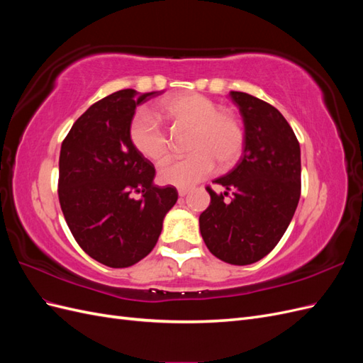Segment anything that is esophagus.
<instances>
[{"instance_id":"esophagus-1","label":"esophagus","mask_w":363,"mask_h":363,"mask_svg":"<svg viewBox=\"0 0 363 363\" xmlns=\"http://www.w3.org/2000/svg\"><path fill=\"white\" fill-rule=\"evenodd\" d=\"M188 194H189V189H188V188H180V189H179V195H180V196H186Z\"/></svg>"}]
</instances>
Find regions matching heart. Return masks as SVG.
Here are the masks:
<instances>
[{
	"label": "heart",
	"mask_w": 363,
	"mask_h": 363,
	"mask_svg": "<svg viewBox=\"0 0 363 363\" xmlns=\"http://www.w3.org/2000/svg\"><path fill=\"white\" fill-rule=\"evenodd\" d=\"M157 116L175 128H191L188 140L189 157L164 164L159 180L175 188L191 186L208 177L219 167L233 164L242 152L244 131L235 115L218 111V106L201 94L177 92L163 96L157 103ZM128 138L142 157L163 163L169 157V139L157 118L145 108L138 111L130 121Z\"/></svg>",
	"instance_id": "obj_1"
}]
</instances>
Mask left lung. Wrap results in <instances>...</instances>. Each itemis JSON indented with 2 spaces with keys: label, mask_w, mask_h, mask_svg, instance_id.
<instances>
[{
  "label": "left lung",
  "mask_w": 363,
  "mask_h": 363,
  "mask_svg": "<svg viewBox=\"0 0 363 363\" xmlns=\"http://www.w3.org/2000/svg\"><path fill=\"white\" fill-rule=\"evenodd\" d=\"M244 121V156L211 188L200 232L213 256L232 265L265 257L286 232L301 189L300 144L276 107L245 92H230ZM234 196L225 202L223 196Z\"/></svg>",
  "instance_id": "obj_1"
}]
</instances>
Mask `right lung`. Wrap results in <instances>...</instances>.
Here are the masks:
<instances>
[{"instance_id":"1","label":"right lung","mask_w":363,"mask_h":363,"mask_svg":"<svg viewBox=\"0 0 363 363\" xmlns=\"http://www.w3.org/2000/svg\"><path fill=\"white\" fill-rule=\"evenodd\" d=\"M156 95L123 89L103 98L75 121L60 148L63 216L84 252L111 268L150 255L179 199L172 186L152 183L155 167L128 138L136 107Z\"/></svg>"}]
</instances>
